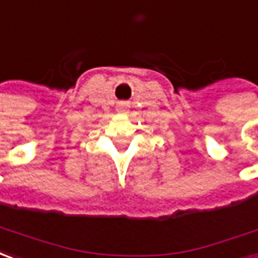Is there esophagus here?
Listing matches in <instances>:
<instances>
[{
    "label": "esophagus",
    "mask_w": 258,
    "mask_h": 258,
    "mask_svg": "<svg viewBox=\"0 0 258 258\" xmlns=\"http://www.w3.org/2000/svg\"><path fill=\"white\" fill-rule=\"evenodd\" d=\"M121 108H122V110H124V105H121Z\"/></svg>",
    "instance_id": "esophagus-1"
}]
</instances>
